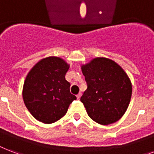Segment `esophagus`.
Listing matches in <instances>:
<instances>
[{
	"mask_svg": "<svg viewBox=\"0 0 154 154\" xmlns=\"http://www.w3.org/2000/svg\"><path fill=\"white\" fill-rule=\"evenodd\" d=\"M81 96H82V94H81V93H79V94H78L77 95V99H80V98H81Z\"/></svg>",
	"mask_w": 154,
	"mask_h": 154,
	"instance_id": "obj_1",
	"label": "esophagus"
}]
</instances>
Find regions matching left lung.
Returning a JSON list of instances; mask_svg holds the SVG:
<instances>
[{"instance_id": "1", "label": "left lung", "mask_w": 154, "mask_h": 154, "mask_svg": "<svg viewBox=\"0 0 154 154\" xmlns=\"http://www.w3.org/2000/svg\"><path fill=\"white\" fill-rule=\"evenodd\" d=\"M87 89L81 98L88 116L102 125L118 121L126 112L132 93L131 80L116 62L96 57L82 65Z\"/></svg>"}]
</instances>
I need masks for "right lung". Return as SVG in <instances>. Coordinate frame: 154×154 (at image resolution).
<instances>
[{"label":"right lung","instance_id":"1","mask_svg":"<svg viewBox=\"0 0 154 154\" xmlns=\"http://www.w3.org/2000/svg\"><path fill=\"white\" fill-rule=\"evenodd\" d=\"M69 64L56 56L42 59L26 77L22 98L34 118L43 124L55 123L67 113L77 97L65 80Z\"/></svg>","mask_w":154,"mask_h":154}]
</instances>
